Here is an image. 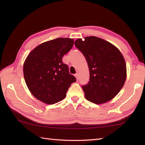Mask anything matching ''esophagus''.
Instances as JSON below:
<instances>
[{"mask_svg": "<svg viewBox=\"0 0 145 145\" xmlns=\"http://www.w3.org/2000/svg\"><path fill=\"white\" fill-rule=\"evenodd\" d=\"M75 76L76 77V80H78V73H76V74H75Z\"/></svg>", "mask_w": 145, "mask_h": 145, "instance_id": "obj_1", "label": "esophagus"}]
</instances>
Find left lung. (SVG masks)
Segmentation results:
<instances>
[{
  "label": "left lung",
  "instance_id": "obj_1",
  "mask_svg": "<svg viewBox=\"0 0 145 145\" xmlns=\"http://www.w3.org/2000/svg\"><path fill=\"white\" fill-rule=\"evenodd\" d=\"M78 39L75 47L87 61L88 84L82 85L87 100L95 104L107 102L119 93L127 78V67L121 52L111 43L90 36Z\"/></svg>",
  "mask_w": 145,
  "mask_h": 145
}]
</instances>
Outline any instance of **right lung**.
Listing matches in <instances>:
<instances>
[{
  "label": "right lung",
  "instance_id": "add662e5",
  "mask_svg": "<svg viewBox=\"0 0 145 145\" xmlns=\"http://www.w3.org/2000/svg\"><path fill=\"white\" fill-rule=\"evenodd\" d=\"M74 40L57 38L39 45L24 64L27 87L37 99L55 104L64 99L71 84L76 82L69 67L62 62L64 55L73 47Z\"/></svg>",
  "mask_w": 145,
  "mask_h": 145
}]
</instances>
